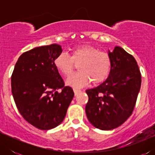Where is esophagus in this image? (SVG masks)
Returning a JSON list of instances; mask_svg holds the SVG:
<instances>
[{"label":"esophagus","instance_id":"esophagus-1","mask_svg":"<svg viewBox=\"0 0 155 155\" xmlns=\"http://www.w3.org/2000/svg\"><path fill=\"white\" fill-rule=\"evenodd\" d=\"M73 91H74V92H75V95L79 94L81 92V90H78V89H75V88L73 89Z\"/></svg>","mask_w":155,"mask_h":155}]
</instances>
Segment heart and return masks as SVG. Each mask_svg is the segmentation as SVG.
Returning a JSON list of instances; mask_svg holds the SVG:
<instances>
[{
    "label": "heart",
    "instance_id": "b5f03b06",
    "mask_svg": "<svg viewBox=\"0 0 155 155\" xmlns=\"http://www.w3.org/2000/svg\"><path fill=\"white\" fill-rule=\"evenodd\" d=\"M54 65L65 77H68L78 65L80 71L67 80L70 85L81 87L90 81L98 84L107 79L111 68V59L107 52L92 46H81L73 48L71 56L61 53L54 59Z\"/></svg>",
    "mask_w": 155,
    "mask_h": 155
}]
</instances>
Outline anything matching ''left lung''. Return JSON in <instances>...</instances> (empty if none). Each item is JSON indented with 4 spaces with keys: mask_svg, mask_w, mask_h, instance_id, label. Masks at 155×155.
<instances>
[{
    "mask_svg": "<svg viewBox=\"0 0 155 155\" xmlns=\"http://www.w3.org/2000/svg\"><path fill=\"white\" fill-rule=\"evenodd\" d=\"M109 54V77L100 85L86 90L87 117L95 128L104 130L117 128L130 117L141 85L140 71L132 55L119 46Z\"/></svg>",
    "mask_w": 155,
    "mask_h": 155,
    "instance_id": "1",
    "label": "left lung"
}]
</instances>
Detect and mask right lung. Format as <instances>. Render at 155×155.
<instances>
[{"label": "right lung", "mask_w": 155, "mask_h": 155, "mask_svg": "<svg viewBox=\"0 0 155 155\" xmlns=\"http://www.w3.org/2000/svg\"><path fill=\"white\" fill-rule=\"evenodd\" d=\"M62 52L53 44L26 51L19 57L11 76L12 94L22 117L36 128L50 130L60 125L74 97L54 65Z\"/></svg>", "instance_id": "obj_1"}]
</instances>
